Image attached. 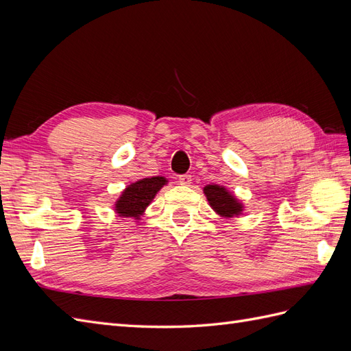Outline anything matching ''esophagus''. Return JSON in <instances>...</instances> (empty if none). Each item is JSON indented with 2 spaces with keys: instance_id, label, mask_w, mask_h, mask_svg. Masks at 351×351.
Instances as JSON below:
<instances>
[{
  "instance_id": "34e87169",
  "label": "esophagus",
  "mask_w": 351,
  "mask_h": 351,
  "mask_svg": "<svg viewBox=\"0 0 351 351\" xmlns=\"http://www.w3.org/2000/svg\"><path fill=\"white\" fill-rule=\"evenodd\" d=\"M178 183L182 184V186H190V184H192V176H190V174L180 176L178 177Z\"/></svg>"
}]
</instances>
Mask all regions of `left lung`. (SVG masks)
<instances>
[{"label": "left lung", "mask_w": 351, "mask_h": 351, "mask_svg": "<svg viewBox=\"0 0 351 351\" xmlns=\"http://www.w3.org/2000/svg\"><path fill=\"white\" fill-rule=\"evenodd\" d=\"M204 193L209 202L210 208L214 209L219 217L232 218L241 214V202L234 195H231L224 186L208 184L204 187Z\"/></svg>", "instance_id": "8db88e82"}]
</instances>
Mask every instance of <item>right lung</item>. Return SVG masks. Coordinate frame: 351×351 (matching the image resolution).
<instances>
[{"label":"right lung","instance_id":"right-lung-1","mask_svg":"<svg viewBox=\"0 0 351 351\" xmlns=\"http://www.w3.org/2000/svg\"><path fill=\"white\" fill-rule=\"evenodd\" d=\"M168 180L165 177H147L139 182L132 183L124 189L121 196L115 202V212L123 218H134L139 219L145 209L149 206L156 193L161 190Z\"/></svg>","mask_w":351,"mask_h":351}]
</instances>
